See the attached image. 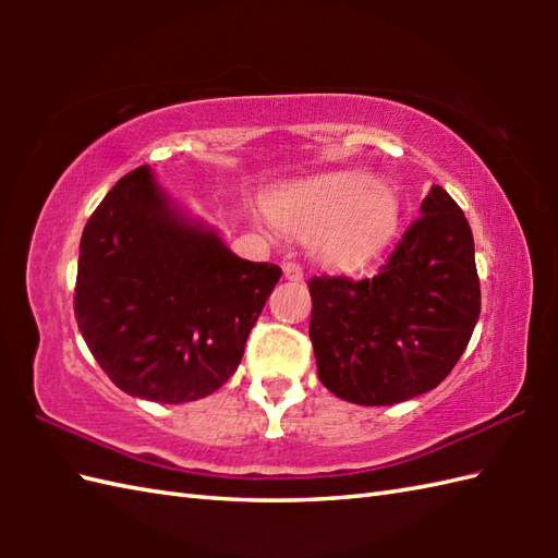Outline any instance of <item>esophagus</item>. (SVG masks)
<instances>
[{"mask_svg": "<svg viewBox=\"0 0 558 558\" xmlns=\"http://www.w3.org/2000/svg\"><path fill=\"white\" fill-rule=\"evenodd\" d=\"M282 272H286L288 280H294V282L304 280V268L298 264V260H288V264L282 266Z\"/></svg>", "mask_w": 558, "mask_h": 558, "instance_id": "1", "label": "esophagus"}]
</instances>
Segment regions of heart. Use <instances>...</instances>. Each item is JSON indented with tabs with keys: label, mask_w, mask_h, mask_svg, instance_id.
I'll use <instances>...</instances> for the list:
<instances>
[{
	"label": "heart",
	"mask_w": 558,
	"mask_h": 558,
	"mask_svg": "<svg viewBox=\"0 0 558 558\" xmlns=\"http://www.w3.org/2000/svg\"><path fill=\"white\" fill-rule=\"evenodd\" d=\"M270 213L286 232L312 240L322 264L352 270L393 240L400 201L369 174L330 172L280 194Z\"/></svg>",
	"instance_id": "1"
}]
</instances>
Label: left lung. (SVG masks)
Here are the masks:
<instances>
[{"mask_svg": "<svg viewBox=\"0 0 558 558\" xmlns=\"http://www.w3.org/2000/svg\"><path fill=\"white\" fill-rule=\"evenodd\" d=\"M310 338L322 384L354 405H393L436 388L480 318L468 218L432 186L376 276L310 280Z\"/></svg>", "mask_w": 558, "mask_h": 558, "instance_id": "8db88e82", "label": "left lung"}]
</instances>
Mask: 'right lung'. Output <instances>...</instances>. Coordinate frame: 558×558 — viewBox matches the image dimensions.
I'll use <instances>...</instances> for the list:
<instances>
[{"label": "right lung", "instance_id": "add662e5", "mask_svg": "<svg viewBox=\"0 0 558 558\" xmlns=\"http://www.w3.org/2000/svg\"><path fill=\"white\" fill-rule=\"evenodd\" d=\"M280 276L276 264L234 256L216 232L184 222L141 165L83 228L74 314L117 388L177 405L236 372Z\"/></svg>", "mask_w": 558, "mask_h": 558}]
</instances>
